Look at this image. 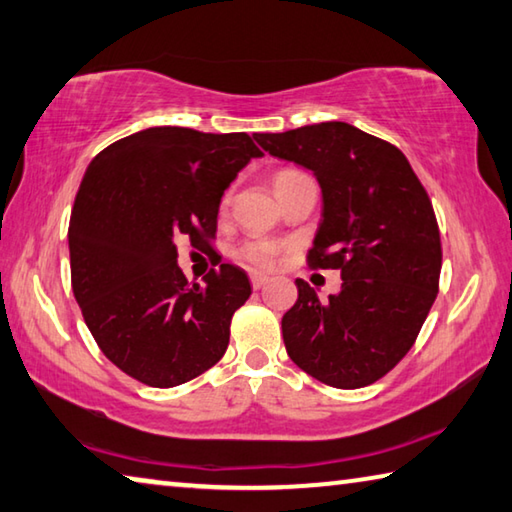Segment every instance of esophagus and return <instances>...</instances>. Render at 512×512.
<instances>
[{"label": "esophagus", "instance_id": "obj_1", "mask_svg": "<svg viewBox=\"0 0 512 512\" xmlns=\"http://www.w3.org/2000/svg\"><path fill=\"white\" fill-rule=\"evenodd\" d=\"M249 281H251V288H254V290H261L263 285H265L267 281H270V276H267V274H261V272H251V274H249Z\"/></svg>", "mask_w": 512, "mask_h": 512}]
</instances>
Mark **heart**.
I'll return each instance as SVG.
<instances>
[{
  "label": "heart",
  "mask_w": 512,
  "mask_h": 512,
  "mask_svg": "<svg viewBox=\"0 0 512 512\" xmlns=\"http://www.w3.org/2000/svg\"><path fill=\"white\" fill-rule=\"evenodd\" d=\"M285 173H292V170H283V173H279V175H285ZM227 202H229V195H224L222 204H227ZM279 251H281L279 242L267 240V238H249L236 249V256L240 258V261H245L254 267H272L276 256H279Z\"/></svg>",
  "instance_id": "heart-1"
}]
</instances>
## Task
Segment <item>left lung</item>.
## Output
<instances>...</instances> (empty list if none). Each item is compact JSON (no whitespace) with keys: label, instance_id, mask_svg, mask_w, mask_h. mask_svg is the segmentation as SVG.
Returning <instances> with one entry per match:
<instances>
[{"label":"left lung","instance_id":"8db88e82","mask_svg":"<svg viewBox=\"0 0 512 512\" xmlns=\"http://www.w3.org/2000/svg\"><path fill=\"white\" fill-rule=\"evenodd\" d=\"M254 139L317 175L324 220L308 265L342 272L328 301L297 281L281 321L290 360L335 389L378 382L414 346L438 294L441 231L425 186L402 150L342 121Z\"/></svg>","mask_w":512,"mask_h":512}]
</instances>
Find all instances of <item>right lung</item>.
Masks as SVG:
<instances>
[{
    "label": "right lung",
    "instance_id": "1",
    "mask_svg": "<svg viewBox=\"0 0 512 512\" xmlns=\"http://www.w3.org/2000/svg\"><path fill=\"white\" fill-rule=\"evenodd\" d=\"M261 155L247 132L164 125L114 141L87 166L69 218L71 290L125 375L170 389L227 351L233 312L251 294L247 274L222 263L188 283L175 242L211 247L224 188Z\"/></svg>",
    "mask_w": 512,
    "mask_h": 512
}]
</instances>
